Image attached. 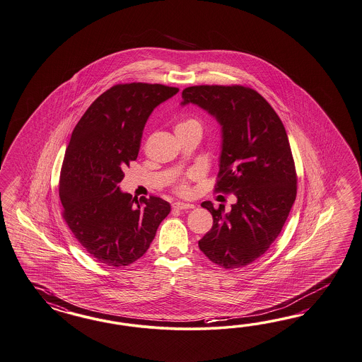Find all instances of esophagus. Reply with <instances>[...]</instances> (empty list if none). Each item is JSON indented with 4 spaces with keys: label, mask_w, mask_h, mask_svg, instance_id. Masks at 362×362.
<instances>
[{
    "label": "esophagus",
    "mask_w": 362,
    "mask_h": 362,
    "mask_svg": "<svg viewBox=\"0 0 362 362\" xmlns=\"http://www.w3.org/2000/svg\"><path fill=\"white\" fill-rule=\"evenodd\" d=\"M173 208H175V209H192V208H195L194 204H191V203H185V202H176L173 204Z\"/></svg>",
    "instance_id": "34e87169"
}]
</instances>
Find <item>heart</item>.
Returning <instances> with one entry per match:
<instances>
[{
	"instance_id": "1",
	"label": "heart",
	"mask_w": 362,
	"mask_h": 362,
	"mask_svg": "<svg viewBox=\"0 0 362 362\" xmlns=\"http://www.w3.org/2000/svg\"><path fill=\"white\" fill-rule=\"evenodd\" d=\"M182 129H202V125H200V122H199L196 118H185V119H182L175 127V130H182ZM194 176H195V174H189L188 177H194ZM176 191H177L179 194H183V195L188 192L187 177L186 179H182V180L176 185Z\"/></svg>"
}]
</instances>
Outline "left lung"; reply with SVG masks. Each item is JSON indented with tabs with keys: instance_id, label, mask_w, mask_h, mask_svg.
<instances>
[{
	"instance_id": "8db88e82",
	"label": "left lung",
	"mask_w": 362,
	"mask_h": 362,
	"mask_svg": "<svg viewBox=\"0 0 362 362\" xmlns=\"http://www.w3.org/2000/svg\"><path fill=\"white\" fill-rule=\"evenodd\" d=\"M182 105L195 104L221 125L216 191L233 192L229 212L204 202L212 229L199 247L224 269L250 264L279 235L296 197V171L284 124L257 90L243 86L183 89Z\"/></svg>"
}]
</instances>
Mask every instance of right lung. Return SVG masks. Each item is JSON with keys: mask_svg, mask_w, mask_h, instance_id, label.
I'll return each mask as SVG.
<instances>
[{"mask_svg": "<svg viewBox=\"0 0 362 362\" xmlns=\"http://www.w3.org/2000/svg\"><path fill=\"white\" fill-rule=\"evenodd\" d=\"M177 92L162 84H117L90 104L72 132L59 197L71 232L100 264L136 262L171 211L156 196L138 202L118 183L122 170L137 159L147 118Z\"/></svg>", "mask_w": 362, "mask_h": 362, "instance_id": "obj_1", "label": "right lung"}]
</instances>
